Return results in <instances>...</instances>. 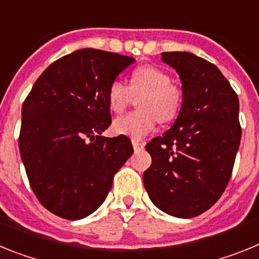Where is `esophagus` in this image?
<instances>
[{"mask_svg":"<svg viewBox=\"0 0 259 259\" xmlns=\"http://www.w3.org/2000/svg\"><path fill=\"white\" fill-rule=\"evenodd\" d=\"M132 146H134L135 152L144 149V144L140 140H137V139H132Z\"/></svg>","mask_w":259,"mask_h":259,"instance_id":"34e87169","label":"esophagus"}]
</instances>
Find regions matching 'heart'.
Listing matches in <instances>:
<instances>
[{"instance_id":"b5f03b06","label":"heart","mask_w":259,"mask_h":259,"mask_svg":"<svg viewBox=\"0 0 259 259\" xmlns=\"http://www.w3.org/2000/svg\"><path fill=\"white\" fill-rule=\"evenodd\" d=\"M140 109L144 111L131 113L116 118L113 131L118 135H127L141 139L149 134L161 122H170L178 115L182 106V91L171 83L170 75L155 66H143L134 71L130 87L120 80L110 84L107 102L114 113H122L130 105L134 95H143Z\"/></svg>"}]
</instances>
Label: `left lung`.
Segmentation results:
<instances>
[{
    "mask_svg": "<svg viewBox=\"0 0 259 259\" xmlns=\"http://www.w3.org/2000/svg\"><path fill=\"white\" fill-rule=\"evenodd\" d=\"M162 62L179 74L183 102L172 127L145 146L152 166L144 185L159 210L193 218L209 210L230 182L241 139L239 98L206 59L167 52Z\"/></svg>",
    "mask_w": 259,
    "mask_h": 259,
    "instance_id": "8db88e82",
    "label": "left lung"
}]
</instances>
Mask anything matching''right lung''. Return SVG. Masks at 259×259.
Instances as JSON below:
<instances>
[{"label":"right lung","mask_w":259,"mask_h":259,"mask_svg":"<svg viewBox=\"0 0 259 259\" xmlns=\"http://www.w3.org/2000/svg\"><path fill=\"white\" fill-rule=\"evenodd\" d=\"M132 57L80 49L40 75L22 107L19 152L45 209L68 221L101 206L113 178L134 153L125 136L105 137L107 91Z\"/></svg>","instance_id":"add662e5"}]
</instances>
